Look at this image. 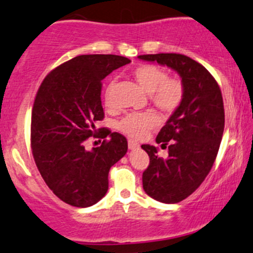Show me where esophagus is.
Here are the masks:
<instances>
[{
	"label": "esophagus",
	"mask_w": 253,
	"mask_h": 253,
	"mask_svg": "<svg viewBox=\"0 0 253 253\" xmlns=\"http://www.w3.org/2000/svg\"><path fill=\"white\" fill-rule=\"evenodd\" d=\"M127 145H129L130 150L138 149V148H139V144L136 141H133V139H129V142H127Z\"/></svg>",
	"instance_id": "esophagus-1"
}]
</instances>
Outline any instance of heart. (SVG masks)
Instances as JSON below:
<instances>
[{
  "label": "heart",
  "mask_w": 253,
  "mask_h": 253,
  "mask_svg": "<svg viewBox=\"0 0 253 253\" xmlns=\"http://www.w3.org/2000/svg\"><path fill=\"white\" fill-rule=\"evenodd\" d=\"M137 84L150 94V102L165 114H173L180 108L186 94V87L179 77H168L167 71L151 64H142L132 71ZM104 105L114 106L112 83L104 92ZM159 124V117L154 112H131L118 122L120 131L131 138H141Z\"/></svg>",
  "instance_id": "1"
}]
</instances>
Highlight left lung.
Masks as SVG:
<instances>
[{"instance_id": "obj_1", "label": "left lung", "mask_w": 253, "mask_h": 253, "mask_svg": "<svg viewBox=\"0 0 253 253\" xmlns=\"http://www.w3.org/2000/svg\"><path fill=\"white\" fill-rule=\"evenodd\" d=\"M139 59L173 68L180 74L186 94L156 137L168 157L143 144L149 166L143 171V189L160 203L176 204L188 198L209 175L224 133L225 111L221 90L203 65L176 53L139 55Z\"/></svg>"}]
</instances>
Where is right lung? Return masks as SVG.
<instances>
[{
	"instance_id": "obj_1",
	"label": "right lung",
	"mask_w": 253,
	"mask_h": 253,
	"mask_svg": "<svg viewBox=\"0 0 253 253\" xmlns=\"http://www.w3.org/2000/svg\"><path fill=\"white\" fill-rule=\"evenodd\" d=\"M129 62L114 54L78 55L50 71L37 92L33 157L50 191L71 206L97 204L108 192L110 168L126 154L123 135L94 124L104 118L102 80ZM91 135L110 138L88 152L84 143Z\"/></svg>"
}]
</instances>
